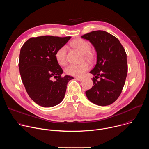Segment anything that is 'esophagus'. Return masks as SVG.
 <instances>
[{"label": "esophagus", "mask_w": 149, "mask_h": 149, "mask_svg": "<svg viewBox=\"0 0 149 149\" xmlns=\"http://www.w3.org/2000/svg\"><path fill=\"white\" fill-rule=\"evenodd\" d=\"M76 79H77L78 81H82L84 79V78H81V77H77Z\"/></svg>", "instance_id": "1"}]
</instances>
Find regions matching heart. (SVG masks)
<instances>
[{
  "label": "heart",
  "instance_id": "obj_1",
  "mask_svg": "<svg viewBox=\"0 0 149 149\" xmlns=\"http://www.w3.org/2000/svg\"><path fill=\"white\" fill-rule=\"evenodd\" d=\"M71 45L77 49L80 53L84 54L87 58H91V55L90 54L91 50V45L86 40L82 39H77L71 42ZM66 54L67 49L65 47H61L55 53V59L57 62L61 65H65L66 63ZM90 68V65L87 62H82L79 64H70L68 65L65 72L67 75L81 77L85 72L87 71Z\"/></svg>",
  "mask_w": 149,
  "mask_h": 149
}]
</instances>
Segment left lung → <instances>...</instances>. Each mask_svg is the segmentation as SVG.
<instances>
[{
  "label": "left lung",
  "mask_w": 149,
  "mask_h": 149,
  "mask_svg": "<svg viewBox=\"0 0 149 149\" xmlns=\"http://www.w3.org/2000/svg\"><path fill=\"white\" fill-rule=\"evenodd\" d=\"M81 38L88 40L97 52L96 65L90 72L95 76L94 86L86 91L87 97L98 105H110L118 98L125 84L128 70L125 49L116 37L104 31Z\"/></svg>",
  "instance_id": "1"
}]
</instances>
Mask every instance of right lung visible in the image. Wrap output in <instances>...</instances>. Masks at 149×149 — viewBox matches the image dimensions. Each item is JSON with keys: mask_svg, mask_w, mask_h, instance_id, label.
<instances>
[{"mask_svg": "<svg viewBox=\"0 0 149 149\" xmlns=\"http://www.w3.org/2000/svg\"><path fill=\"white\" fill-rule=\"evenodd\" d=\"M71 36H42L29 39L21 48L19 68L22 82L30 98L44 107H54L64 98L67 84L74 78L62 77L63 70L55 53ZM54 77L56 80L53 81Z\"/></svg>", "mask_w": 149, "mask_h": 149, "instance_id": "right-lung-1", "label": "right lung"}]
</instances>
